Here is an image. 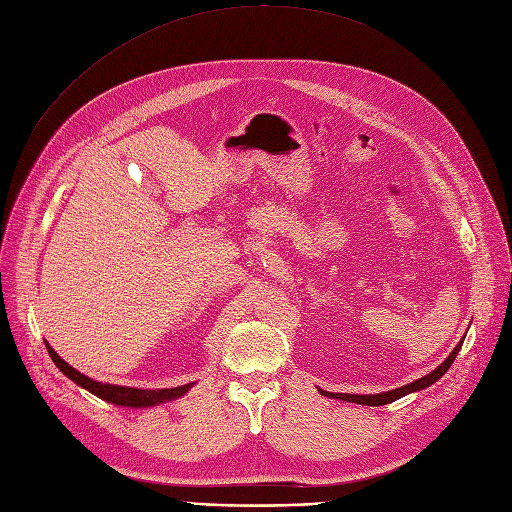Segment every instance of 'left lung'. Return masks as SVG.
<instances>
[{"label": "left lung", "mask_w": 512, "mask_h": 512, "mask_svg": "<svg viewBox=\"0 0 512 512\" xmlns=\"http://www.w3.org/2000/svg\"><path fill=\"white\" fill-rule=\"evenodd\" d=\"M466 337V335H464ZM464 337L458 341V345L452 349V353L448 355L446 360H443L435 370H431L427 376H422V379H416L414 383H408L404 387H397V389H391V391H383V393H374V395H360V393H330V391H324V389H318L322 395L326 397H332V399H343V402H351V404H360V406H385V404H391L395 402V399L399 397H406L408 393H416V391H422L431 387L433 383H437L443 374H446L454 362V358L458 355L462 343H464Z\"/></svg>", "instance_id": "left-lung-1"}]
</instances>
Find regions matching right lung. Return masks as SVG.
Wrapping results in <instances>:
<instances>
[{"label": "right lung", "instance_id": "right-lung-1", "mask_svg": "<svg viewBox=\"0 0 512 512\" xmlns=\"http://www.w3.org/2000/svg\"><path fill=\"white\" fill-rule=\"evenodd\" d=\"M46 349L50 353L52 362L56 364V368L69 376V379L79 385L81 389L94 393L96 397L104 399L108 404L115 406H123V408H152L159 406L165 402H173V399H180L182 395H186L196 383H188L182 387H171V389H136V387H121V385H110V383H100L90 379V376L81 374L79 370H75L71 364H66L60 355L50 347V343L46 341Z\"/></svg>", "mask_w": 512, "mask_h": 512}]
</instances>
